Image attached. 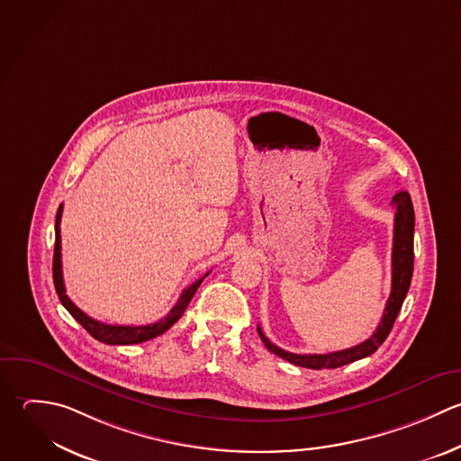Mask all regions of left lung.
Masks as SVG:
<instances>
[{
	"label": "left lung",
	"mask_w": 461,
	"mask_h": 461,
	"mask_svg": "<svg viewBox=\"0 0 461 461\" xmlns=\"http://www.w3.org/2000/svg\"><path fill=\"white\" fill-rule=\"evenodd\" d=\"M392 206L395 208V228H393V253H392V294L386 302V309L377 330L363 343L330 354H291L273 345L258 327V336L266 348L278 357L311 370H329L339 368L348 363L359 361L372 356L388 338L393 329V323L399 316V311L404 303V298L411 285L413 276V233H415V210L411 197L406 190H401L393 195Z\"/></svg>",
	"instance_id": "8db88e82"
}]
</instances>
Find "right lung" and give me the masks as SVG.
<instances>
[{
	"label": "right lung",
	"mask_w": 461,
	"mask_h": 461,
	"mask_svg": "<svg viewBox=\"0 0 461 461\" xmlns=\"http://www.w3.org/2000/svg\"><path fill=\"white\" fill-rule=\"evenodd\" d=\"M60 215H62V204L57 210V217H55V249H53V284H55V291L57 296L60 300V303L64 305V309L98 341L105 343V345H136V343H143L149 341L152 338L161 336L163 332H167L186 311L190 300L194 298L195 291L199 289L201 282L208 276V273L204 276H201L199 280H195L192 285H188L177 303L170 309V312L161 318L156 323L150 325H107L102 321H96L93 318H89L86 312H82L66 294L64 289V280H62V262H60Z\"/></svg>",
	"instance_id": "obj_1"
}]
</instances>
